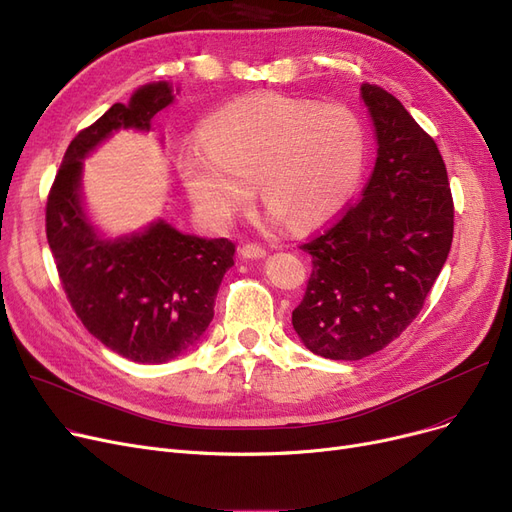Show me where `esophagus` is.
Masks as SVG:
<instances>
[{
  "instance_id": "34e87169",
  "label": "esophagus",
  "mask_w": 512,
  "mask_h": 512,
  "mask_svg": "<svg viewBox=\"0 0 512 512\" xmlns=\"http://www.w3.org/2000/svg\"><path fill=\"white\" fill-rule=\"evenodd\" d=\"M240 255L244 259H263V257L268 255V251L263 249V246H259V244H244L242 249H240Z\"/></svg>"
}]
</instances>
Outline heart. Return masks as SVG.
<instances>
[{
  "label": "heart",
  "instance_id": "heart-1",
  "mask_svg": "<svg viewBox=\"0 0 512 512\" xmlns=\"http://www.w3.org/2000/svg\"><path fill=\"white\" fill-rule=\"evenodd\" d=\"M365 160V126L352 109L253 97L206 118L202 143L183 149L181 170L198 211L215 225L232 223L259 181L270 219L304 232L344 211L361 185Z\"/></svg>",
  "mask_w": 512,
  "mask_h": 512
}]
</instances>
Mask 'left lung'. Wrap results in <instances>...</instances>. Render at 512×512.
Wrapping results in <instances>:
<instances>
[{"instance_id":"1","label":"left lung","mask_w":512,"mask_h":512,"mask_svg":"<svg viewBox=\"0 0 512 512\" xmlns=\"http://www.w3.org/2000/svg\"><path fill=\"white\" fill-rule=\"evenodd\" d=\"M377 158L363 198L301 249L312 274L293 329L310 352L361 361L420 314L453 240V200L441 151L403 103L361 84Z\"/></svg>"}]
</instances>
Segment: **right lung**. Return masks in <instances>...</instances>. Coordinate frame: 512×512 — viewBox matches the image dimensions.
Here are the masks:
<instances>
[{
	"label": "right lung",
	"mask_w": 512,
	"mask_h": 512,
	"mask_svg": "<svg viewBox=\"0 0 512 512\" xmlns=\"http://www.w3.org/2000/svg\"><path fill=\"white\" fill-rule=\"evenodd\" d=\"M177 92L149 82L111 105L69 143L46 204L48 244L75 314L103 346L143 365L173 361L200 342L236 244L179 232L166 219L107 236L88 213L82 175L84 160L118 130L154 128Z\"/></svg>",
	"instance_id": "add662e5"
}]
</instances>
